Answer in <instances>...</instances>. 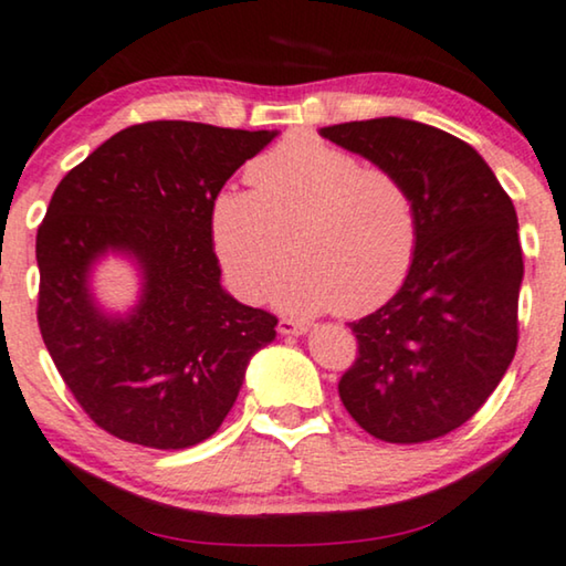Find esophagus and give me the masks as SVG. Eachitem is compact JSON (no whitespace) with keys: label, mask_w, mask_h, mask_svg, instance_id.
I'll return each instance as SVG.
<instances>
[{"label":"esophagus","mask_w":566,"mask_h":566,"mask_svg":"<svg viewBox=\"0 0 566 566\" xmlns=\"http://www.w3.org/2000/svg\"><path fill=\"white\" fill-rule=\"evenodd\" d=\"M307 331H310V325L300 323V321H292V317H282V321H280L282 336H305Z\"/></svg>","instance_id":"obj_1"}]
</instances>
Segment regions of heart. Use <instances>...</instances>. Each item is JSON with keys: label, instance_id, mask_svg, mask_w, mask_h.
I'll return each instance as SVG.
<instances>
[{"label": "heart", "instance_id": "obj_1", "mask_svg": "<svg viewBox=\"0 0 566 566\" xmlns=\"http://www.w3.org/2000/svg\"><path fill=\"white\" fill-rule=\"evenodd\" d=\"M251 189L214 195L210 233L222 272L243 300H259L282 264L294 228L292 261L272 300L284 313L338 307L366 315L392 297L412 264L418 218L395 174L310 133H294L251 161Z\"/></svg>", "mask_w": 566, "mask_h": 566}]
</instances>
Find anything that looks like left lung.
Segmentation results:
<instances>
[{
	"mask_svg": "<svg viewBox=\"0 0 566 566\" xmlns=\"http://www.w3.org/2000/svg\"><path fill=\"white\" fill-rule=\"evenodd\" d=\"M323 138L395 174L418 218L397 294L352 323L359 356L338 381L366 433L423 443L488 402L518 346V214L488 161L439 127L374 117L321 127Z\"/></svg>",
	"mask_w": 566,
	"mask_h": 566,
	"instance_id": "8db88e82",
	"label": "left lung"
}]
</instances>
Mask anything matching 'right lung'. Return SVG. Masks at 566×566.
<instances>
[{
  "instance_id": "right-lung-1",
  "label": "right lung",
  "mask_w": 566,
  "mask_h": 566,
  "mask_svg": "<svg viewBox=\"0 0 566 566\" xmlns=\"http://www.w3.org/2000/svg\"><path fill=\"white\" fill-rule=\"evenodd\" d=\"M276 130L187 120L130 125L74 166L38 228V325L76 402L148 449H189L233 408L276 317L220 284L214 195ZM107 255L139 272V300L107 311L91 286Z\"/></svg>"
}]
</instances>
